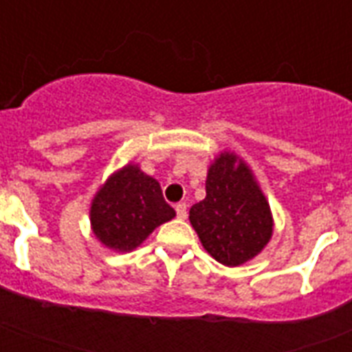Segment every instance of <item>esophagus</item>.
I'll list each match as a JSON object with an SVG mask.
<instances>
[{
    "instance_id": "esophagus-1",
    "label": "esophagus",
    "mask_w": 352,
    "mask_h": 352,
    "mask_svg": "<svg viewBox=\"0 0 352 352\" xmlns=\"http://www.w3.org/2000/svg\"><path fill=\"white\" fill-rule=\"evenodd\" d=\"M175 212H177V217H179V219H186V215H188L186 203H179V204H177Z\"/></svg>"
}]
</instances>
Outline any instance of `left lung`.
I'll return each mask as SVG.
<instances>
[{"label":"left lung","instance_id":"8db88e82","mask_svg":"<svg viewBox=\"0 0 352 352\" xmlns=\"http://www.w3.org/2000/svg\"><path fill=\"white\" fill-rule=\"evenodd\" d=\"M190 223L204 250L225 267L250 261L268 245L274 219L250 166L221 151L208 168L206 197L190 208Z\"/></svg>","mask_w":352,"mask_h":352}]
</instances>
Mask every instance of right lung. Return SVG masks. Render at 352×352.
Masks as SVG:
<instances>
[{
    "mask_svg": "<svg viewBox=\"0 0 352 352\" xmlns=\"http://www.w3.org/2000/svg\"><path fill=\"white\" fill-rule=\"evenodd\" d=\"M175 217L157 179L138 164H126L107 177L91 201V230L102 245L115 252H131L148 235Z\"/></svg>",
    "mask_w": 352,
    "mask_h": 352,
    "instance_id": "add662e5",
    "label": "right lung"
}]
</instances>
